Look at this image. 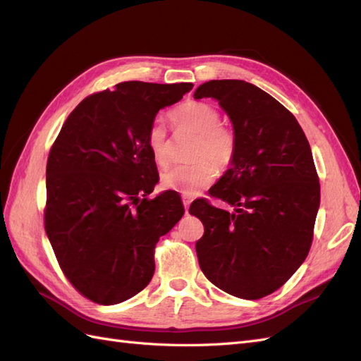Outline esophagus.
Returning a JSON list of instances; mask_svg holds the SVG:
<instances>
[{"mask_svg":"<svg viewBox=\"0 0 361 361\" xmlns=\"http://www.w3.org/2000/svg\"><path fill=\"white\" fill-rule=\"evenodd\" d=\"M191 202H192V199L188 197V195H183V197H182V203H183V207H185V212H187V214H188V207H190Z\"/></svg>","mask_w":361,"mask_h":361,"instance_id":"34e87169","label":"esophagus"}]
</instances>
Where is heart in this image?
<instances>
[{
  "mask_svg": "<svg viewBox=\"0 0 361 361\" xmlns=\"http://www.w3.org/2000/svg\"><path fill=\"white\" fill-rule=\"evenodd\" d=\"M221 114L215 106L204 102H187L170 113L174 130L195 134L191 150V164H180L162 173L161 185L166 190L183 195H195L207 188L216 178L218 170H227L236 157V137L233 129L220 123ZM146 145L157 166L166 167L170 161L167 129L155 118L146 130Z\"/></svg>",
  "mask_w": 361,
  "mask_h": 361,
  "instance_id": "1",
  "label": "heart"
}]
</instances>
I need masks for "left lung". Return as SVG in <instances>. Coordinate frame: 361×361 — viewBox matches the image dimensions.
Returning <instances> with one entry per match:
<instances>
[{"mask_svg":"<svg viewBox=\"0 0 361 361\" xmlns=\"http://www.w3.org/2000/svg\"><path fill=\"white\" fill-rule=\"evenodd\" d=\"M194 97L216 99L236 137L232 169L209 190L235 211L206 199L190 206L204 227L195 243L200 268L227 293L264 298L292 277L313 241L321 185L310 145L288 108L253 84L214 80Z\"/></svg>","mask_w":361,"mask_h":361,"instance_id":"left-lung-1","label":"left lung"}]
</instances>
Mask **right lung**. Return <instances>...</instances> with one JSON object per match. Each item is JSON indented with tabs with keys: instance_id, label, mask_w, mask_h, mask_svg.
Listing matches in <instances>:
<instances>
[{
	"instance_id": "obj_1",
	"label": "right lung",
	"mask_w": 361,
	"mask_h": 361,
	"mask_svg": "<svg viewBox=\"0 0 361 361\" xmlns=\"http://www.w3.org/2000/svg\"><path fill=\"white\" fill-rule=\"evenodd\" d=\"M191 82L126 81L87 96L63 123L47 164L45 231L63 274L102 305L143 290L155 247L183 215L180 199L158 182L146 130Z\"/></svg>"
}]
</instances>
